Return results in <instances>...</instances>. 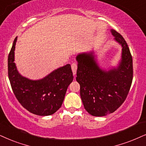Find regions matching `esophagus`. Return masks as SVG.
Masks as SVG:
<instances>
[{
	"label": "esophagus",
	"instance_id": "obj_1",
	"mask_svg": "<svg viewBox=\"0 0 146 146\" xmlns=\"http://www.w3.org/2000/svg\"><path fill=\"white\" fill-rule=\"evenodd\" d=\"M71 69H72V71H73V74L74 75L76 74L77 69V63H76V62H73V63H72L71 64Z\"/></svg>",
	"mask_w": 146,
	"mask_h": 146
}]
</instances>
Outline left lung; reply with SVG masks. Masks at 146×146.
Instances as JSON below:
<instances>
[{
	"label": "left lung",
	"mask_w": 146,
	"mask_h": 146,
	"mask_svg": "<svg viewBox=\"0 0 146 146\" xmlns=\"http://www.w3.org/2000/svg\"><path fill=\"white\" fill-rule=\"evenodd\" d=\"M114 40L122 46L119 67L105 71L99 67L93 52L77 56L76 80L80 85V96L85 109L95 117L112 113L122 105L129 92L133 80V59L123 37L110 30Z\"/></svg>",
	"instance_id": "left-lung-1"
}]
</instances>
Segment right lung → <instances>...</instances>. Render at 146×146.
I'll return each instance as SVG.
<instances>
[{
	"label": "right lung",
	"instance_id": "obj_1",
	"mask_svg": "<svg viewBox=\"0 0 146 146\" xmlns=\"http://www.w3.org/2000/svg\"><path fill=\"white\" fill-rule=\"evenodd\" d=\"M17 37L15 38L8 56V75L16 98L23 108L40 116L54 114L61 106L68 86L73 82L71 65L58 68L39 80L21 76L14 62Z\"/></svg>",
	"mask_w": 146,
	"mask_h": 146
}]
</instances>
